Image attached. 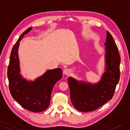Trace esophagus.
Returning <instances> with one entry per match:
<instances>
[{
    "label": "esophagus",
    "mask_w": 130,
    "mask_h": 130,
    "mask_svg": "<svg viewBox=\"0 0 130 130\" xmlns=\"http://www.w3.org/2000/svg\"><path fill=\"white\" fill-rule=\"evenodd\" d=\"M70 70L68 69H66L64 70V73L66 75H67V76H69V75L70 74Z\"/></svg>",
    "instance_id": "34e87169"
}]
</instances>
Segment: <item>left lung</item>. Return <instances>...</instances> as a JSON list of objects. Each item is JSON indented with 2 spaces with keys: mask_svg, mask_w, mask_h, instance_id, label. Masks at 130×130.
I'll return each instance as SVG.
<instances>
[{
  "mask_svg": "<svg viewBox=\"0 0 130 130\" xmlns=\"http://www.w3.org/2000/svg\"><path fill=\"white\" fill-rule=\"evenodd\" d=\"M105 50V71L97 84L78 81L68 78L70 98L73 106L80 112L97 109L111 99L120 78V57L115 41L107 31Z\"/></svg>",
  "mask_w": 130,
  "mask_h": 130,
  "instance_id": "left-lung-1",
  "label": "left lung"
}]
</instances>
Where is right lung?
Here are the masks:
<instances>
[{"label": "right lung", "instance_id": "right-lung-1", "mask_svg": "<svg viewBox=\"0 0 130 130\" xmlns=\"http://www.w3.org/2000/svg\"><path fill=\"white\" fill-rule=\"evenodd\" d=\"M32 30L25 31L12 49L7 78L12 97L25 109L34 112H40L48 107L52 91L54 84L62 78V70L57 68L47 70L34 82L27 81L20 74L18 48L23 37Z\"/></svg>", "mask_w": 130, "mask_h": 130}]
</instances>
